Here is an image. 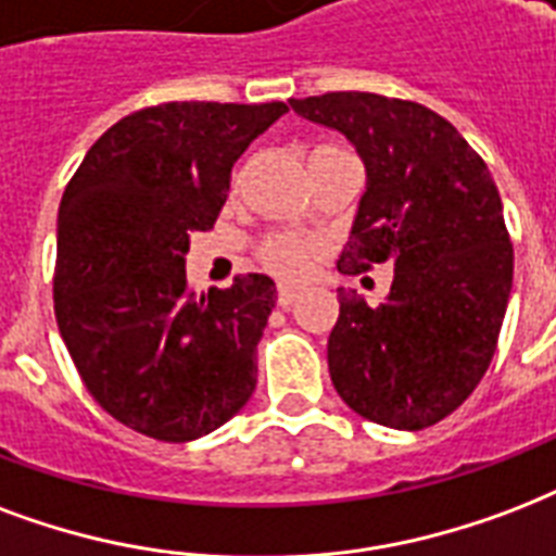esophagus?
Segmentation results:
<instances>
[{"label":"esophagus","mask_w":556,"mask_h":556,"mask_svg":"<svg viewBox=\"0 0 556 556\" xmlns=\"http://www.w3.org/2000/svg\"><path fill=\"white\" fill-rule=\"evenodd\" d=\"M294 296H296V286H291V282H279L277 288V300H279V306L286 308L294 303Z\"/></svg>","instance_id":"1"}]
</instances>
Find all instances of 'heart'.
Instances as JSON below:
<instances>
[{
    "mask_svg": "<svg viewBox=\"0 0 556 556\" xmlns=\"http://www.w3.org/2000/svg\"><path fill=\"white\" fill-rule=\"evenodd\" d=\"M315 248L306 239H296V236H279V239L268 241L262 250V260L270 270H277L282 277H296L312 265Z\"/></svg>",
    "mask_w": 556,
    "mask_h": 556,
    "instance_id": "b5f03b06",
    "label": "heart"
}]
</instances>
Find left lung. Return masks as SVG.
<instances>
[{
    "mask_svg": "<svg viewBox=\"0 0 556 556\" xmlns=\"http://www.w3.org/2000/svg\"><path fill=\"white\" fill-rule=\"evenodd\" d=\"M296 116L344 134L364 194L341 274L391 265L388 303L338 288L326 358L338 396L364 419L429 429L476 391L514 288V248L490 168L457 127L417 101L376 92L291 99Z\"/></svg>",
    "mask_w": 556,
    "mask_h": 556,
    "instance_id": "left-lung-1",
    "label": "left lung"
}]
</instances>
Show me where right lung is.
<instances>
[{
    "mask_svg": "<svg viewBox=\"0 0 556 556\" xmlns=\"http://www.w3.org/2000/svg\"><path fill=\"white\" fill-rule=\"evenodd\" d=\"M282 113V101L137 110L101 134L63 192L54 317L87 391L127 429L198 440L256 388L274 279L241 274L194 296L186 253L218 218L236 160Z\"/></svg>",
    "mask_w": 556,
    "mask_h": 556,
    "instance_id": "obj_1",
    "label": "right lung"
}]
</instances>
